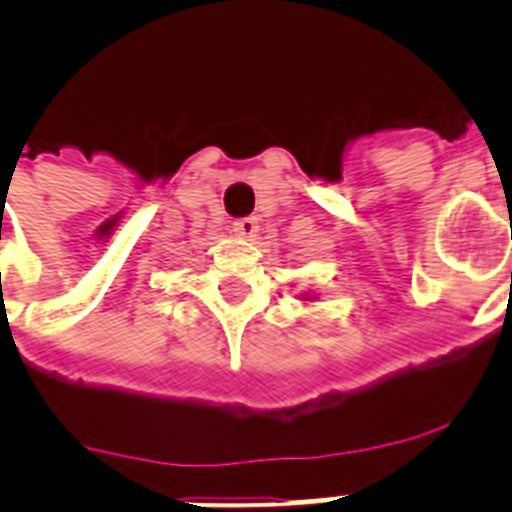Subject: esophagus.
<instances>
[{"label":"esophagus","instance_id":"1","mask_svg":"<svg viewBox=\"0 0 512 512\" xmlns=\"http://www.w3.org/2000/svg\"><path fill=\"white\" fill-rule=\"evenodd\" d=\"M260 231V223H257V217H241V220H233V233L241 236V239H252Z\"/></svg>","mask_w":512,"mask_h":512}]
</instances>
